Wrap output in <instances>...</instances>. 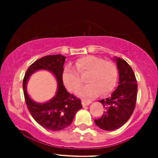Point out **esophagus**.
Returning <instances> with one entry per match:
<instances>
[{
  "label": "esophagus",
  "mask_w": 158,
  "mask_h": 158,
  "mask_svg": "<svg viewBox=\"0 0 158 158\" xmlns=\"http://www.w3.org/2000/svg\"><path fill=\"white\" fill-rule=\"evenodd\" d=\"M81 104L83 106H87L89 104H91V100H82Z\"/></svg>",
  "instance_id": "esophagus-1"
}]
</instances>
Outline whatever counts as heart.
<instances>
[{"label": "heart", "mask_w": 158, "mask_h": 158, "mask_svg": "<svg viewBox=\"0 0 158 158\" xmlns=\"http://www.w3.org/2000/svg\"><path fill=\"white\" fill-rule=\"evenodd\" d=\"M75 69L77 71L69 65L65 66L62 72V81L68 90L75 93L83 84L81 76L86 75L85 81L89 84L79 92L81 96H93L99 93L107 95L116 85L118 70L112 61L88 55L76 60Z\"/></svg>", "instance_id": "1"}]
</instances>
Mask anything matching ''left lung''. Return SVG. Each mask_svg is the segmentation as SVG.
I'll list each match as a JSON object with an SVG mask.
<instances>
[{
    "mask_svg": "<svg viewBox=\"0 0 158 158\" xmlns=\"http://www.w3.org/2000/svg\"><path fill=\"white\" fill-rule=\"evenodd\" d=\"M119 73L118 85L111 96L100 102L106 111L95 119L96 126L104 131H113L123 126L131 116L137 101L138 84L133 69L120 58H115Z\"/></svg>",
    "mask_w": 158,
    "mask_h": 158,
    "instance_id": "left-lung-1",
    "label": "left lung"
}]
</instances>
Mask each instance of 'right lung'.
<instances>
[{"mask_svg":"<svg viewBox=\"0 0 158 158\" xmlns=\"http://www.w3.org/2000/svg\"><path fill=\"white\" fill-rule=\"evenodd\" d=\"M65 57L61 54L47 55L33 62L25 73L23 80V95L27 109L31 116L43 127L51 131H60L69 127L76 115L82 107L79 98L66 91L62 81V72ZM47 69L56 77L58 81V92L52 100L38 104L28 96L26 84L29 77L36 70Z\"/></svg>","mask_w":158,"mask_h":158,"instance_id":"obj_1","label":"right lung"}]
</instances>
